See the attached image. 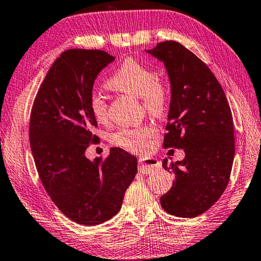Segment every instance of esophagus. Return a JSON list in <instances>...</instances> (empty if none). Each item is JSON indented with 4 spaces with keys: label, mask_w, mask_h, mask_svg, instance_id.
Wrapping results in <instances>:
<instances>
[{
    "label": "esophagus",
    "mask_w": 261,
    "mask_h": 261,
    "mask_svg": "<svg viewBox=\"0 0 261 261\" xmlns=\"http://www.w3.org/2000/svg\"><path fill=\"white\" fill-rule=\"evenodd\" d=\"M160 168H161V163L159 160L153 159V158H141L139 160L138 170L141 173L148 174L155 171V170H159Z\"/></svg>",
    "instance_id": "34e87169"
}]
</instances>
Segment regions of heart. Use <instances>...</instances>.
I'll use <instances>...</instances> for the list:
<instances>
[{
    "label": "heart",
    "mask_w": 261,
    "mask_h": 261,
    "mask_svg": "<svg viewBox=\"0 0 261 261\" xmlns=\"http://www.w3.org/2000/svg\"><path fill=\"white\" fill-rule=\"evenodd\" d=\"M105 87L112 91L139 97L145 111L154 117H162L168 111L170 102L168 84L140 60L127 58L122 61L105 82ZM89 110L98 122L107 121V102L100 94L92 93L90 96ZM154 136L155 130L149 125L124 127L111 136V143L131 153H143L149 148L150 139Z\"/></svg>",
    "instance_id": "heart-1"
}]
</instances>
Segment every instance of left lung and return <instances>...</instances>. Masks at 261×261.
<instances>
[{"label":"left lung","instance_id":"left-lung-1","mask_svg":"<svg viewBox=\"0 0 261 261\" xmlns=\"http://www.w3.org/2000/svg\"><path fill=\"white\" fill-rule=\"evenodd\" d=\"M164 61L171 102L164 148L184 149L185 159L162 167L176 181L161 196L168 213L195 218L219 200L228 185L235 154L233 115L224 90L210 68L177 41L147 51Z\"/></svg>","mask_w":261,"mask_h":261}]
</instances>
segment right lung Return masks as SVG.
Here are the masks:
<instances>
[{
  "mask_svg": "<svg viewBox=\"0 0 261 261\" xmlns=\"http://www.w3.org/2000/svg\"><path fill=\"white\" fill-rule=\"evenodd\" d=\"M115 58L102 50L69 49L49 69L33 102L30 144L42 185L57 207L80 225L102 224L120 211L138 161L121 148L90 161L98 144L89 98L100 70Z\"/></svg>",
  "mask_w": 261,
  "mask_h": 261,
  "instance_id": "add662e5",
  "label": "right lung"
}]
</instances>
